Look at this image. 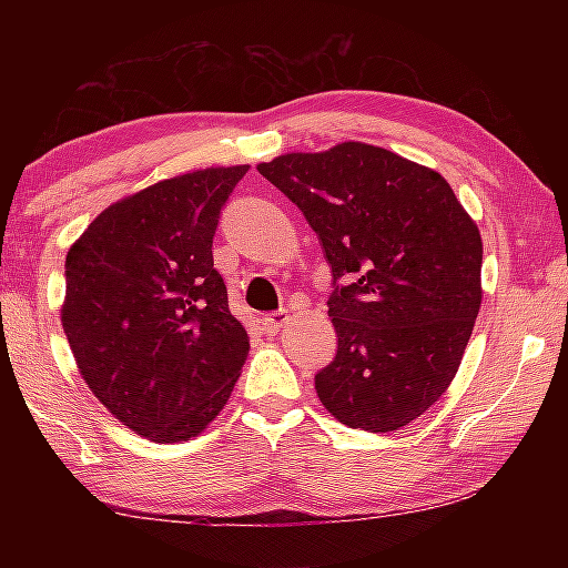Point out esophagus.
Wrapping results in <instances>:
<instances>
[{"instance_id": "obj_1", "label": "esophagus", "mask_w": 568, "mask_h": 568, "mask_svg": "<svg viewBox=\"0 0 568 568\" xmlns=\"http://www.w3.org/2000/svg\"><path fill=\"white\" fill-rule=\"evenodd\" d=\"M287 321H291V315H287V311H275V313H267L261 318V325L265 333H277L281 328H285Z\"/></svg>"}]
</instances>
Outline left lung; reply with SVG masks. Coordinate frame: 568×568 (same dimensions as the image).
Instances as JSON below:
<instances>
[{
	"label": "left lung",
	"instance_id": "obj_1",
	"mask_svg": "<svg viewBox=\"0 0 568 568\" xmlns=\"http://www.w3.org/2000/svg\"><path fill=\"white\" fill-rule=\"evenodd\" d=\"M257 172L301 207L331 263L338 351L315 376L321 403L371 434L408 426L444 396L474 331L476 223L436 170L365 142L291 152Z\"/></svg>",
	"mask_w": 568,
	"mask_h": 568
}]
</instances>
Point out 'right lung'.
I'll return each instance as SVG.
<instances>
[{
    "instance_id": "obj_1",
    "label": "right lung",
    "mask_w": 568,
    "mask_h": 568,
    "mask_svg": "<svg viewBox=\"0 0 568 568\" xmlns=\"http://www.w3.org/2000/svg\"><path fill=\"white\" fill-rule=\"evenodd\" d=\"M245 172L155 182L102 210L67 253L62 328L77 368L122 426L158 444L197 436L247 358L213 267L220 210Z\"/></svg>"
}]
</instances>
